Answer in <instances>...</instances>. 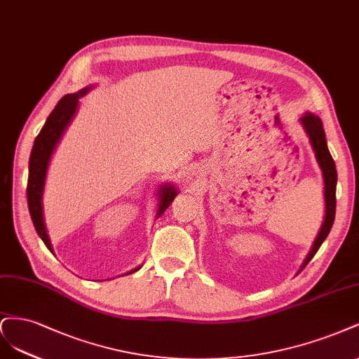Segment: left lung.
Here are the masks:
<instances>
[{"mask_svg": "<svg viewBox=\"0 0 359 359\" xmlns=\"http://www.w3.org/2000/svg\"><path fill=\"white\" fill-rule=\"evenodd\" d=\"M299 123L304 128L311 149H313L318 165L322 171V179H323V201H325V216H323L322 225L319 228V233L311 245L307 257L304 258L302 264V270L310 262V259L315 257V253L320 248L330 234L331 226L334 224L335 217V187H337V170H335L334 159L330 154L328 146H327V137L325 131H323L322 121L316 116V114L306 111L302 118H299Z\"/></svg>", "mask_w": 359, "mask_h": 359, "instance_id": "left-lung-1", "label": "left lung"}]
</instances>
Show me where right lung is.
Returning <instances> with one entry per match:
<instances>
[{"instance_id":"right-lung-1","label":"right lung","mask_w":359,"mask_h":359,"mask_svg":"<svg viewBox=\"0 0 359 359\" xmlns=\"http://www.w3.org/2000/svg\"><path fill=\"white\" fill-rule=\"evenodd\" d=\"M92 89V86L83 88L82 90L76 92V94H67L56 104L53 111L49 114L48 121L43 125L40 134L37 135L36 142H34L31 156H29V172H28V187H27V198H28V209L32 219L34 228H36L39 237L43 240L52 253L53 248L48 234V228H46L44 222V212H43V192H44V183H46V175H48V168L50 158L53 155V150L56 149V144L60 143L62 138L67 126L72 123L74 114L79 109V98L86 95ZM179 194V189L171 183H165L159 188V204L156 210V217L163 215L167 207L176 198ZM140 267H137L126 274L137 271Z\"/></svg>"}]
</instances>
